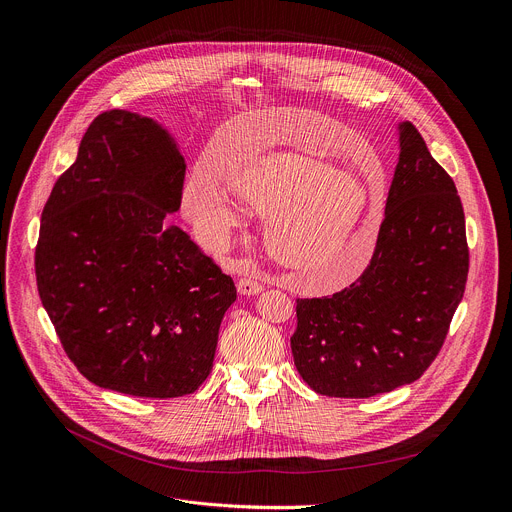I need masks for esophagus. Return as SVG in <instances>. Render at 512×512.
I'll return each instance as SVG.
<instances>
[{"mask_svg":"<svg viewBox=\"0 0 512 512\" xmlns=\"http://www.w3.org/2000/svg\"><path fill=\"white\" fill-rule=\"evenodd\" d=\"M237 288L243 296H253V294H259L263 290V286L257 280H253V277H241Z\"/></svg>","mask_w":512,"mask_h":512,"instance_id":"obj_1","label":"esophagus"}]
</instances>
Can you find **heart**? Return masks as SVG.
<instances>
[{"label": "heart", "instance_id": "b5f03b06", "mask_svg": "<svg viewBox=\"0 0 512 512\" xmlns=\"http://www.w3.org/2000/svg\"><path fill=\"white\" fill-rule=\"evenodd\" d=\"M312 128H329L310 114ZM312 132L298 134L292 149L251 153L228 169L230 190L265 216L267 251L306 282L337 288L367 265L384 210L382 194L367 190L353 173L335 169ZM183 208L204 241L228 243L243 214L224 185L206 169L190 173Z\"/></svg>", "mask_w": 512, "mask_h": 512}]
</instances>
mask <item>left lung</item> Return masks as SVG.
<instances>
[{
  "label": "left lung",
  "mask_w": 512,
  "mask_h": 512,
  "mask_svg": "<svg viewBox=\"0 0 512 512\" xmlns=\"http://www.w3.org/2000/svg\"><path fill=\"white\" fill-rule=\"evenodd\" d=\"M400 157L374 255L357 280L298 298L292 353L322 396L369 398L421 378L439 355L466 292V216L421 132L400 122Z\"/></svg>",
  "instance_id": "obj_1"
}]
</instances>
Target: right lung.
<instances>
[{
    "label": "right lung",
    "instance_id": "right-lung-1",
    "mask_svg": "<svg viewBox=\"0 0 512 512\" xmlns=\"http://www.w3.org/2000/svg\"><path fill=\"white\" fill-rule=\"evenodd\" d=\"M185 161L169 132L102 112L44 204L36 286L67 357L91 384L177 398L208 378L232 277L169 224Z\"/></svg>",
    "mask_w": 512,
    "mask_h": 512
}]
</instances>
